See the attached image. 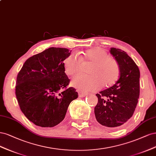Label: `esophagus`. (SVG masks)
<instances>
[{
	"mask_svg": "<svg viewBox=\"0 0 156 156\" xmlns=\"http://www.w3.org/2000/svg\"><path fill=\"white\" fill-rule=\"evenodd\" d=\"M78 94H79V97H80L82 98V97H85V96H87V93H82V92H81V91H79V92H78Z\"/></svg>",
	"mask_w": 156,
	"mask_h": 156,
	"instance_id": "34e87169",
	"label": "esophagus"
}]
</instances>
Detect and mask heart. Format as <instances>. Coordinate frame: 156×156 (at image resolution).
Here are the masks:
<instances>
[{
    "mask_svg": "<svg viewBox=\"0 0 156 156\" xmlns=\"http://www.w3.org/2000/svg\"><path fill=\"white\" fill-rule=\"evenodd\" d=\"M81 59L70 54L64 59L65 71L69 76H74L82 70V62H91L88 72L90 74H79L74 77L72 85L83 92L94 91L104 85H111L117 81L120 73L117 62L108 56L107 52L101 48H93L82 52Z\"/></svg>",
    "mask_w": 156,
    "mask_h": 156,
    "instance_id": "obj_1",
    "label": "heart"
}]
</instances>
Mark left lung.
<instances>
[{
    "mask_svg": "<svg viewBox=\"0 0 156 156\" xmlns=\"http://www.w3.org/2000/svg\"><path fill=\"white\" fill-rule=\"evenodd\" d=\"M110 53L119 64L120 76L113 86L96 94L98 103L94 108V115L100 124L118 128L132 117L137 106L140 71L126 52L112 47Z\"/></svg>",
    "mask_w": 156,
    "mask_h": 156,
    "instance_id": "8db88e82",
    "label": "left lung"
}]
</instances>
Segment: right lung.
I'll return each instance as SVG.
<instances>
[{
  "mask_svg": "<svg viewBox=\"0 0 156 156\" xmlns=\"http://www.w3.org/2000/svg\"><path fill=\"white\" fill-rule=\"evenodd\" d=\"M71 51L51 47L24 62L18 73L16 94L22 112L34 124L54 127L61 122L69 105L78 97L67 88L70 80L63 61Z\"/></svg>",
  "mask_w": 156,
  "mask_h": 156,
  "instance_id": "obj_1",
  "label": "right lung"
}]
</instances>
